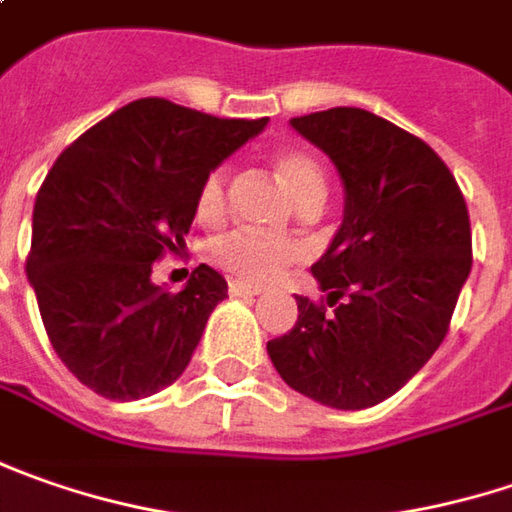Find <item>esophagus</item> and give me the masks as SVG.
Masks as SVG:
<instances>
[{"mask_svg": "<svg viewBox=\"0 0 512 512\" xmlns=\"http://www.w3.org/2000/svg\"><path fill=\"white\" fill-rule=\"evenodd\" d=\"M229 292L237 295V298H252V295H260V289L246 283V280H229Z\"/></svg>", "mask_w": 512, "mask_h": 512, "instance_id": "esophagus-1", "label": "esophagus"}]
</instances>
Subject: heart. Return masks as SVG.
Here are the masks:
<instances>
[{
    "label": "heart",
    "mask_w": 512,
    "mask_h": 512,
    "mask_svg": "<svg viewBox=\"0 0 512 512\" xmlns=\"http://www.w3.org/2000/svg\"><path fill=\"white\" fill-rule=\"evenodd\" d=\"M275 171H278L283 189L295 200V206L326 197V177H323L321 163L300 151V148H286L275 157ZM226 212V171L214 168L203 177L197 189V217L203 220H217ZM212 260L232 272L240 280L249 283H266L278 278L280 272L300 255L298 243L286 237H269V234L249 232V229H234L229 234H220L209 249Z\"/></svg>",
    "instance_id": "b5f03b06"
}]
</instances>
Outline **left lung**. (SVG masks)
I'll return each mask as SVG.
<instances>
[{"label": "left lung", "instance_id": "1", "mask_svg": "<svg viewBox=\"0 0 512 512\" xmlns=\"http://www.w3.org/2000/svg\"><path fill=\"white\" fill-rule=\"evenodd\" d=\"M289 123L338 168L344 220L312 263L326 300L298 295V321L266 352L300 395L367 410L444 341L473 266L470 214L444 160L384 117L329 108Z\"/></svg>", "mask_w": 512, "mask_h": 512}]
</instances>
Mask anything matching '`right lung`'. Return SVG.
<instances>
[{"instance_id":"right-lung-1","label":"right lung","mask_w":512,"mask_h":512,"mask_svg":"<svg viewBox=\"0 0 512 512\" xmlns=\"http://www.w3.org/2000/svg\"><path fill=\"white\" fill-rule=\"evenodd\" d=\"M266 123L145 97L56 157L36 194L25 272L59 361L97 395L148 398L189 367L229 286L200 263L168 292L151 266L186 249L203 177Z\"/></svg>"}]
</instances>
